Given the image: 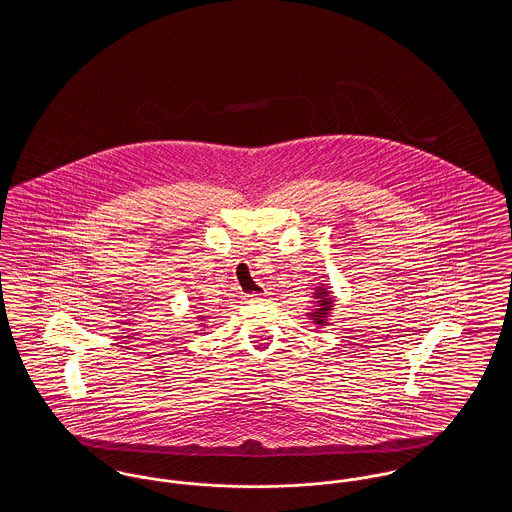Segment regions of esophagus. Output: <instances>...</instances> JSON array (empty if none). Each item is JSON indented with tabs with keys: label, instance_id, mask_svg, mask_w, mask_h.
I'll return each mask as SVG.
<instances>
[{
	"label": "esophagus",
	"instance_id": "34e87169",
	"mask_svg": "<svg viewBox=\"0 0 512 512\" xmlns=\"http://www.w3.org/2000/svg\"><path fill=\"white\" fill-rule=\"evenodd\" d=\"M265 297H267L265 293H249V295H245L247 303H257V301H263Z\"/></svg>",
	"mask_w": 512,
	"mask_h": 512
}]
</instances>
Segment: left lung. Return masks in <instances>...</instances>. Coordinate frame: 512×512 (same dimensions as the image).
I'll use <instances>...</instances> for the list:
<instances>
[{
	"instance_id": "8db88e82",
	"label": "left lung",
	"mask_w": 512,
	"mask_h": 512,
	"mask_svg": "<svg viewBox=\"0 0 512 512\" xmlns=\"http://www.w3.org/2000/svg\"><path fill=\"white\" fill-rule=\"evenodd\" d=\"M318 295H322V299L318 301L320 303V307L315 309V313H313V317H315V322L317 324H324L326 322V315H328V311H330V307H332V299H328V292L326 290H318Z\"/></svg>"
}]
</instances>
